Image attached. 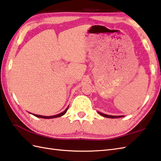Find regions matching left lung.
<instances>
[{"label":"left lung","mask_w":161,"mask_h":161,"mask_svg":"<svg viewBox=\"0 0 161 161\" xmlns=\"http://www.w3.org/2000/svg\"><path fill=\"white\" fill-rule=\"evenodd\" d=\"M98 113L99 114H101L102 116L104 117H106V118H111V119H116V118H121L123 117L124 116L121 115V116H113V115H108V114H103L102 113H100V112H98Z\"/></svg>","instance_id":"obj_1"}]
</instances>
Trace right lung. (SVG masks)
<instances>
[{"label":"right lung","mask_w":161,"mask_h":161,"mask_svg":"<svg viewBox=\"0 0 161 161\" xmlns=\"http://www.w3.org/2000/svg\"><path fill=\"white\" fill-rule=\"evenodd\" d=\"M69 106L67 107V108H66V110H65L64 111V112H62V113H59V114H58L53 115V116H43V115H38V114H33V115H34V116H36V117H39V118H43V119H53V118H57V117H62V115L66 113L67 110H68Z\"/></svg>","instance_id":"add662e5"}]
</instances>
